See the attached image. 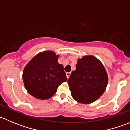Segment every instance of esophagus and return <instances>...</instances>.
Masks as SVG:
<instances>
[{"label": "esophagus", "mask_w": 130, "mask_h": 130, "mask_svg": "<svg viewBox=\"0 0 130 130\" xmlns=\"http://www.w3.org/2000/svg\"><path fill=\"white\" fill-rule=\"evenodd\" d=\"M70 74H71V72H67L66 73V75H67V78H69V77H70Z\"/></svg>", "instance_id": "34e87169"}]
</instances>
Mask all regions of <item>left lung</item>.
Segmentation results:
<instances>
[{"label": "left lung", "instance_id": "left-lung-1", "mask_svg": "<svg viewBox=\"0 0 130 130\" xmlns=\"http://www.w3.org/2000/svg\"><path fill=\"white\" fill-rule=\"evenodd\" d=\"M108 77L99 60L93 56L78 59L76 70L72 71L68 84L72 96L82 104L93 103L105 91Z\"/></svg>", "mask_w": 130, "mask_h": 130}]
</instances>
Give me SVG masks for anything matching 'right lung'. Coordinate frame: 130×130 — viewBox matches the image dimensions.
<instances>
[{
	"instance_id": "obj_1",
	"label": "right lung",
	"mask_w": 130,
	"mask_h": 130,
	"mask_svg": "<svg viewBox=\"0 0 130 130\" xmlns=\"http://www.w3.org/2000/svg\"><path fill=\"white\" fill-rule=\"evenodd\" d=\"M58 55L51 51L36 55L25 67L23 79L26 90L37 99L53 96L62 82L67 80L63 65L58 63Z\"/></svg>"
}]
</instances>
